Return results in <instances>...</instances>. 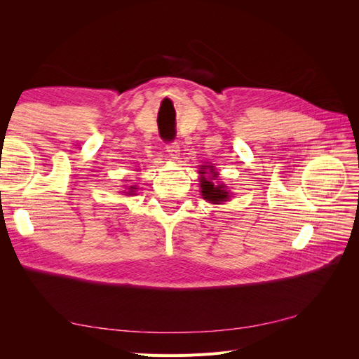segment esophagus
Wrapping results in <instances>:
<instances>
[{
  "label": "esophagus",
  "mask_w": 359,
  "mask_h": 359,
  "mask_svg": "<svg viewBox=\"0 0 359 359\" xmlns=\"http://www.w3.org/2000/svg\"><path fill=\"white\" fill-rule=\"evenodd\" d=\"M166 153L169 154L170 158L177 160V158L180 157V147H178V144H177V142L168 144V145H166Z\"/></svg>",
  "instance_id": "34e87169"
}]
</instances>
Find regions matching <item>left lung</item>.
Returning a JSON list of instances; mask_svg holds the SVG:
<instances>
[{
	"mask_svg": "<svg viewBox=\"0 0 359 359\" xmlns=\"http://www.w3.org/2000/svg\"><path fill=\"white\" fill-rule=\"evenodd\" d=\"M206 170H210L208 174L205 173ZM201 193L202 198L205 201H208L211 203H222L229 201V191L226 190V186L223 182L215 181L219 178V173L214 170V166H201ZM209 177H206L205 175Z\"/></svg>",
	"mask_w": 359,
	"mask_h": 359,
	"instance_id": "obj_1",
	"label": "left lung"
}]
</instances>
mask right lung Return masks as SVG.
I'll list each match as a JSON object with an SVG mask.
<instances>
[{
    "mask_svg": "<svg viewBox=\"0 0 359 359\" xmlns=\"http://www.w3.org/2000/svg\"><path fill=\"white\" fill-rule=\"evenodd\" d=\"M135 190H136V186H130L126 193H127V194H135Z\"/></svg>",
    "mask_w": 359,
    "mask_h": 359,
    "instance_id": "obj_1",
    "label": "right lung"
}]
</instances>
